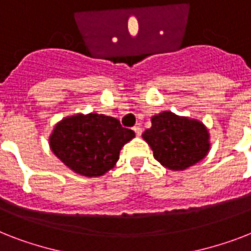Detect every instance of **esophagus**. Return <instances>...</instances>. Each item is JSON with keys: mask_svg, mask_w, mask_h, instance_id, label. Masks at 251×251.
<instances>
[{"mask_svg": "<svg viewBox=\"0 0 251 251\" xmlns=\"http://www.w3.org/2000/svg\"><path fill=\"white\" fill-rule=\"evenodd\" d=\"M133 130H134V131H135V134H137L138 137H139V135H141V134H142V127H141V126H134Z\"/></svg>", "mask_w": 251, "mask_h": 251, "instance_id": "obj_1", "label": "esophagus"}]
</instances>
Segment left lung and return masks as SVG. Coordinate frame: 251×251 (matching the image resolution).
I'll list each match as a JSON object with an SVG mask.
<instances>
[{
	"instance_id": "8db88e82",
	"label": "left lung",
	"mask_w": 251,
	"mask_h": 251,
	"mask_svg": "<svg viewBox=\"0 0 251 251\" xmlns=\"http://www.w3.org/2000/svg\"><path fill=\"white\" fill-rule=\"evenodd\" d=\"M151 121L152 126L142 137L152 149L155 159L168 169H186L208 152V133L199 121L172 112L159 113Z\"/></svg>"
}]
</instances>
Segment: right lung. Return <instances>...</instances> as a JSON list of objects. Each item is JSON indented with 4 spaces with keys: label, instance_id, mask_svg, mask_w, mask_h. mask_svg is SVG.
Masks as SVG:
<instances>
[{
    "label": "right lung",
    "instance_id": "add662e5",
    "mask_svg": "<svg viewBox=\"0 0 251 251\" xmlns=\"http://www.w3.org/2000/svg\"><path fill=\"white\" fill-rule=\"evenodd\" d=\"M135 137L118 120L91 113L62 120L50 135V149L65 165L79 175L96 177L117 163L122 146Z\"/></svg>",
    "mask_w": 251,
    "mask_h": 251
}]
</instances>
